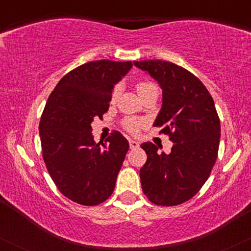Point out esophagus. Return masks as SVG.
Segmentation results:
<instances>
[{
    "label": "esophagus",
    "instance_id": "obj_1",
    "mask_svg": "<svg viewBox=\"0 0 251 251\" xmlns=\"http://www.w3.org/2000/svg\"><path fill=\"white\" fill-rule=\"evenodd\" d=\"M129 148H131V149L139 148V143L135 142V140H129Z\"/></svg>",
    "mask_w": 251,
    "mask_h": 251
}]
</instances>
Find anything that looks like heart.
Here are the masks:
<instances>
[{
	"mask_svg": "<svg viewBox=\"0 0 251 251\" xmlns=\"http://www.w3.org/2000/svg\"><path fill=\"white\" fill-rule=\"evenodd\" d=\"M153 88H155V86L153 85V83L148 82V81H140L135 85V89H137V92L139 96H143L144 93H146V92L151 91V89H153ZM118 96H119V87L117 86V87L113 88V91H112V93H111V101L112 102L116 101ZM140 125H142V122L138 119H134V118H129V119H127L125 122L126 128H127L129 132H137L138 129H139Z\"/></svg>",
	"mask_w": 251,
	"mask_h": 251,
	"instance_id": "b5f03b06",
	"label": "heart"
}]
</instances>
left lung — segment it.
I'll list each match as a JSON object with an SVG mask.
<instances>
[{
    "mask_svg": "<svg viewBox=\"0 0 251 251\" xmlns=\"http://www.w3.org/2000/svg\"><path fill=\"white\" fill-rule=\"evenodd\" d=\"M133 63L163 89V105L153 126L163 127L160 132L174 143L168 154L159 153L154 144H142L148 154L139 174L143 191L157 205H178L200 191L214 168L220 118L208 89L185 68L162 60Z\"/></svg>",
    "mask_w": 251,
    "mask_h": 251,
    "instance_id": "8db88e82",
    "label": "left lung"
}]
</instances>
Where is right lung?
<instances>
[{
    "label": "right lung",
    "mask_w": 251,
    "mask_h": 251,
    "mask_svg": "<svg viewBox=\"0 0 251 251\" xmlns=\"http://www.w3.org/2000/svg\"><path fill=\"white\" fill-rule=\"evenodd\" d=\"M132 62H87L60 80L40 120L42 157L57 189L82 205H98L113 192L128 151V142L114 131L107 143H96L91 124L108 111L111 93Z\"/></svg>",
    "instance_id": "1"
}]
</instances>
